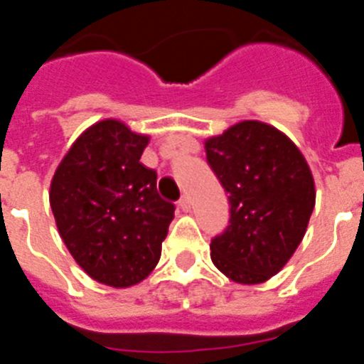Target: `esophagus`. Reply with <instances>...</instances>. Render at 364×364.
<instances>
[{
  "mask_svg": "<svg viewBox=\"0 0 364 364\" xmlns=\"http://www.w3.org/2000/svg\"><path fill=\"white\" fill-rule=\"evenodd\" d=\"M178 205H180V210H182V211H189V210H191V198H189L188 195H184V197L178 200Z\"/></svg>",
  "mask_w": 364,
  "mask_h": 364,
  "instance_id": "1",
  "label": "esophagus"
}]
</instances>
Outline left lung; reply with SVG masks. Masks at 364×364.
<instances>
[{"label":"left lung","instance_id":"8db88e82","mask_svg":"<svg viewBox=\"0 0 364 364\" xmlns=\"http://www.w3.org/2000/svg\"><path fill=\"white\" fill-rule=\"evenodd\" d=\"M230 200V226L211 240V260L239 284L277 275L306 233L315 182L299 147L259 120L231 125L204 142Z\"/></svg>","mask_w":364,"mask_h":364}]
</instances>
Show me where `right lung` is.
<instances>
[{
    "instance_id": "add662e5",
    "label": "right lung",
    "mask_w": 364,
    "mask_h": 364,
    "mask_svg": "<svg viewBox=\"0 0 364 364\" xmlns=\"http://www.w3.org/2000/svg\"><path fill=\"white\" fill-rule=\"evenodd\" d=\"M147 134L107 118L70 146L50 182L60 237L95 281L112 288L142 282L159 264L175 205L160 198L156 173L140 162Z\"/></svg>"
}]
</instances>
